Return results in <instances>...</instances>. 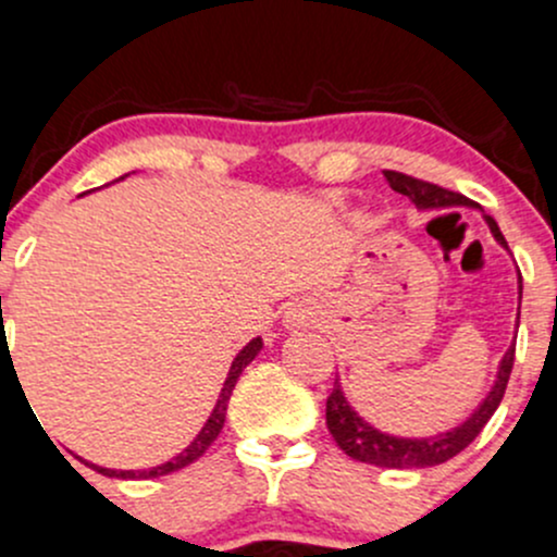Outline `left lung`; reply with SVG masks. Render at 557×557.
<instances>
[{
  "mask_svg": "<svg viewBox=\"0 0 557 557\" xmlns=\"http://www.w3.org/2000/svg\"><path fill=\"white\" fill-rule=\"evenodd\" d=\"M384 178L389 181L392 189L406 195L408 200L421 210L456 208V205L478 208V205L467 200V197L443 189V186L437 184H430V181L413 178V175L384 171ZM485 224H488V230L496 237V243H499L502 248H507L505 234L499 232V226H496V221L491 219V215H485ZM518 294L523 298V277H520V272H518ZM518 320H520V312H518ZM512 362H515V347L507 349L505 357H502L496 382L491 386L488 395L483 397V403L472 411V417L467 419L465 424L454 426L450 432H441V435H432V437L386 435V432L368 424L362 417H357V411L349 406L347 397H344V389L342 384H338V379L336 384H333V392L327 395L325 424L327 430H331L333 441L338 443V448L357 461H366V465L389 467V470H417V467L443 465V461L454 459L456 454H461V450L470 446V443L480 435V430L488 424V419L494 417L502 397H505L507 382H510Z\"/></svg>",
  "mask_w": 557,
  "mask_h": 557,
  "instance_id": "8db88e82",
  "label": "left lung"
}]
</instances>
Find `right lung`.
<instances>
[{
    "label": "right lung",
    "mask_w": 557,
    "mask_h": 557,
    "mask_svg": "<svg viewBox=\"0 0 557 557\" xmlns=\"http://www.w3.org/2000/svg\"><path fill=\"white\" fill-rule=\"evenodd\" d=\"M125 178V175H120V181ZM263 342L261 338H253L250 344H245L243 349H239V355L234 357L232 368H230V376H226L224 386H221V395H219V403H215L213 413H210L208 421H205V426L200 430V435L195 437V441L189 443L184 450H181L178 456H173L171 461H165V465H157V467H149V470H107V467H98V465H90V461H85L87 467H92L96 472H101V475H109V478H122V480H149V478H162V475H171L175 470H184V467H189L191 461H197L200 456L213 446V441L219 437V432L224 430V421H226V406H230V397H232V389L234 384H237L239 373L245 371V366H250L253 362V357L261 352Z\"/></svg>",
    "instance_id": "1"
}]
</instances>
